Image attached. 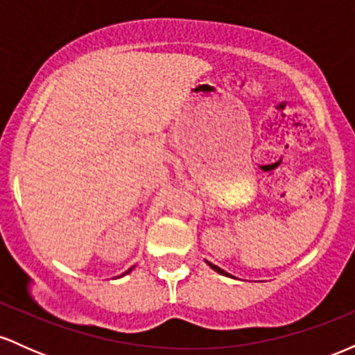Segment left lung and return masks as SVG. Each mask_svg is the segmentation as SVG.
Here are the masks:
<instances>
[{"label":"left lung","instance_id":"1","mask_svg":"<svg viewBox=\"0 0 355 355\" xmlns=\"http://www.w3.org/2000/svg\"><path fill=\"white\" fill-rule=\"evenodd\" d=\"M207 263H209V266H210L211 268H214V270H215V272H218V274H222V275H225V277H232V279H235V277H234V275H230V274H229V272H225V270H223V268H220V267H217V266H215V263H211V262H209V260H207Z\"/></svg>","mask_w":355,"mask_h":355}]
</instances>
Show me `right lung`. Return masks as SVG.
Instances as JSON below:
<instances>
[{
  "instance_id": "right-lung-1",
  "label": "right lung",
  "mask_w": 355,
  "mask_h": 355,
  "mask_svg": "<svg viewBox=\"0 0 355 355\" xmlns=\"http://www.w3.org/2000/svg\"><path fill=\"white\" fill-rule=\"evenodd\" d=\"M133 267H135V266H133ZM133 267H132V268H128V270H126V272H125V274H121L120 277H123V275H126V274H130V272H132V270H133Z\"/></svg>"
}]
</instances>
